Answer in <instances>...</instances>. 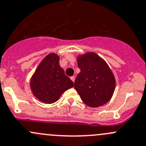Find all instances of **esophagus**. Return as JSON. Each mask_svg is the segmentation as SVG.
<instances>
[{
  "instance_id": "1",
  "label": "esophagus",
  "mask_w": 146,
  "mask_h": 146,
  "mask_svg": "<svg viewBox=\"0 0 146 146\" xmlns=\"http://www.w3.org/2000/svg\"><path fill=\"white\" fill-rule=\"evenodd\" d=\"M70 79H71V80L73 82H74V81H75V77H74V76H71V77H70Z\"/></svg>"
}]
</instances>
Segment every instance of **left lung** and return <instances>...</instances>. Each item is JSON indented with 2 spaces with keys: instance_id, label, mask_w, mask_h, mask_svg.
Segmentation results:
<instances>
[{
  "instance_id": "obj_1",
  "label": "left lung",
  "mask_w": 146,
  "mask_h": 146,
  "mask_svg": "<svg viewBox=\"0 0 146 146\" xmlns=\"http://www.w3.org/2000/svg\"><path fill=\"white\" fill-rule=\"evenodd\" d=\"M81 72L74 82V88L82 101L91 108L106 104L113 96L116 86L115 75L106 61L94 52L78 55Z\"/></svg>"
}]
</instances>
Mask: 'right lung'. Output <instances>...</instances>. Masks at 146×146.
Returning <instances> with one entry per match:
<instances>
[{
  "label": "right lung",
  "mask_w": 146,
  "mask_h": 146,
  "mask_svg": "<svg viewBox=\"0 0 146 146\" xmlns=\"http://www.w3.org/2000/svg\"><path fill=\"white\" fill-rule=\"evenodd\" d=\"M59 61L60 57L56 53L46 55L30 79L33 95L46 104L56 102L64 91L74 86L73 82L66 76Z\"/></svg>",
  "instance_id": "obj_1"
}]
</instances>
